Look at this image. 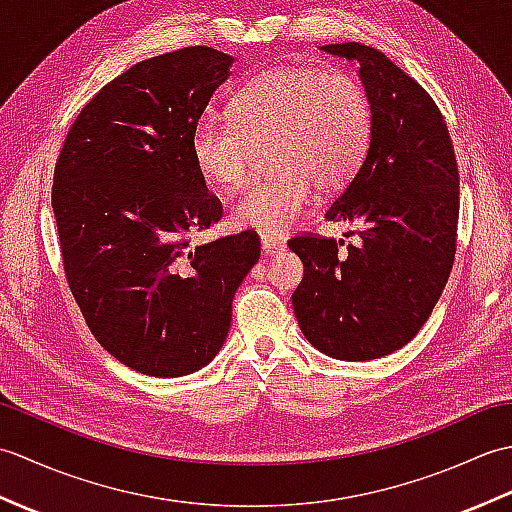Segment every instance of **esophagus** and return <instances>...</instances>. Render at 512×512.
<instances>
[{
  "instance_id": "esophagus-1",
  "label": "esophagus",
  "mask_w": 512,
  "mask_h": 512,
  "mask_svg": "<svg viewBox=\"0 0 512 512\" xmlns=\"http://www.w3.org/2000/svg\"><path fill=\"white\" fill-rule=\"evenodd\" d=\"M262 250H264V255H277L284 250V242H279V239L270 237V235H262Z\"/></svg>"
}]
</instances>
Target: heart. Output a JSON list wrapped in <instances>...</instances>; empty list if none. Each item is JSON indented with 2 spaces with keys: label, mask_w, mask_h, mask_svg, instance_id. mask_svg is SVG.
<instances>
[{
  "label": "heart",
  "mask_w": 512,
  "mask_h": 512,
  "mask_svg": "<svg viewBox=\"0 0 512 512\" xmlns=\"http://www.w3.org/2000/svg\"><path fill=\"white\" fill-rule=\"evenodd\" d=\"M231 123L202 118L191 132V158L226 191L248 182L250 145L270 143L275 173L231 209L239 228L281 235L312 195L339 189L361 167L372 138V105L354 76L319 68H275L255 76L228 105Z\"/></svg>",
  "instance_id": "1"
}]
</instances>
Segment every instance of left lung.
<instances>
[{
  "instance_id": "1",
  "label": "left lung",
  "mask_w": 512,
  "mask_h": 512,
  "mask_svg": "<svg viewBox=\"0 0 512 512\" xmlns=\"http://www.w3.org/2000/svg\"><path fill=\"white\" fill-rule=\"evenodd\" d=\"M321 50L358 65L372 138L354 178L325 211L330 222L361 226L358 242L310 233L288 242L303 262L292 308L319 352L372 361L407 345L447 286L460 173L447 123L420 83L363 43Z\"/></svg>"
}]
</instances>
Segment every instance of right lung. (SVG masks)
<instances>
[{"label":"right lung","instance_id":"obj_1","mask_svg":"<svg viewBox=\"0 0 512 512\" xmlns=\"http://www.w3.org/2000/svg\"><path fill=\"white\" fill-rule=\"evenodd\" d=\"M233 57L189 46L132 65L76 116L54 167L63 270L94 339L140 374L198 372L222 350L253 231L191 244L222 217L191 132Z\"/></svg>","mask_w":512,"mask_h":512}]
</instances>
